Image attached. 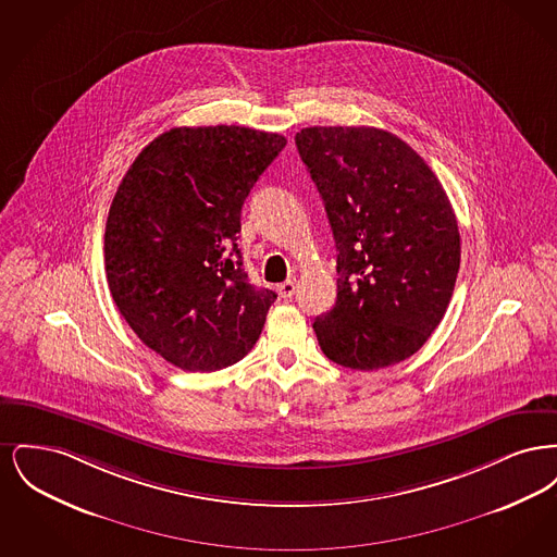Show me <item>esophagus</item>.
Wrapping results in <instances>:
<instances>
[{
  "instance_id": "esophagus-1",
  "label": "esophagus",
  "mask_w": 557,
  "mask_h": 557,
  "mask_svg": "<svg viewBox=\"0 0 557 557\" xmlns=\"http://www.w3.org/2000/svg\"><path fill=\"white\" fill-rule=\"evenodd\" d=\"M296 292V284L292 282V280H288V282H284V284H280L277 286V294L282 296V298H292V294Z\"/></svg>"
}]
</instances>
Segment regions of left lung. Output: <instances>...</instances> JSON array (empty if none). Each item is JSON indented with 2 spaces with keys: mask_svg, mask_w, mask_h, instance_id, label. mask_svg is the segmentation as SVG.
Here are the masks:
<instances>
[{
  "mask_svg": "<svg viewBox=\"0 0 557 557\" xmlns=\"http://www.w3.org/2000/svg\"><path fill=\"white\" fill-rule=\"evenodd\" d=\"M338 250L336 305L313 323L327 359L388 368L418 352L449 307L461 246L438 177L375 127H307L294 137Z\"/></svg>",
  "mask_w": 557,
  "mask_h": 557,
  "instance_id": "left-lung-1",
  "label": "left lung"
}]
</instances>
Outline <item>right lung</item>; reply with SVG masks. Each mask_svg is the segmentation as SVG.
I'll return each mask as SVG.
<instances>
[{"mask_svg": "<svg viewBox=\"0 0 557 557\" xmlns=\"http://www.w3.org/2000/svg\"><path fill=\"white\" fill-rule=\"evenodd\" d=\"M286 137L175 127L133 160L108 211L110 294L137 338L186 371L238 363L277 294L248 282L239 214Z\"/></svg>", "mask_w": 557, "mask_h": 557, "instance_id": "right-lung-1", "label": "right lung"}]
</instances>
